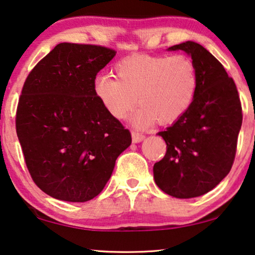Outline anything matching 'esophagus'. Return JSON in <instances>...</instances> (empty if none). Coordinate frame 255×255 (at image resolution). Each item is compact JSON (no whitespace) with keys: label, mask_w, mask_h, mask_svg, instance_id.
<instances>
[{"label":"esophagus","mask_w":255,"mask_h":255,"mask_svg":"<svg viewBox=\"0 0 255 255\" xmlns=\"http://www.w3.org/2000/svg\"><path fill=\"white\" fill-rule=\"evenodd\" d=\"M143 139H145V135L143 134L138 133V132H132V142H134V143L141 142Z\"/></svg>","instance_id":"esophagus-1"}]
</instances>
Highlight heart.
I'll return each mask as SVG.
<instances>
[{
  "instance_id": "heart-1",
  "label": "heart",
  "mask_w": 255,
  "mask_h": 255,
  "mask_svg": "<svg viewBox=\"0 0 255 255\" xmlns=\"http://www.w3.org/2000/svg\"><path fill=\"white\" fill-rule=\"evenodd\" d=\"M117 78L100 75L94 80V93L103 108L116 120H123L138 102L132 124L145 128L155 121L170 124L179 120L194 101L198 69L186 55L124 58L115 65Z\"/></svg>"
}]
</instances>
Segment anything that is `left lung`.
Segmentation results:
<instances>
[{
	"label": "left lung",
	"mask_w": 255,
	"mask_h": 255,
	"mask_svg": "<svg viewBox=\"0 0 255 255\" xmlns=\"http://www.w3.org/2000/svg\"><path fill=\"white\" fill-rule=\"evenodd\" d=\"M183 50L198 69V91L190 109L158 132L167 153L154 164V180L171 197L190 199L212 191L231 170L243 114L237 87L206 48L186 41L168 48Z\"/></svg>",
	"instance_id": "obj_1"
}]
</instances>
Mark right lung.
Returning a JSON list of instances; mask_svg holds the SVG:
<instances>
[{
	"label": "right lung",
	"mask_w": 255,
	"mask_h": 255,
	"mask_svg": "<svg viewBox=\"0 0 255 255\" xmlns=\"http://www.w3.org/2000/svg\"><path fill=\"white\" fill-rule=\"evenodd\" d=\"M116 51L63 42L25 80L16 131L33 180L50 197L85 202L106 186L131 134L94 93L98 72Z\"/></svg>",
	"instance_id": "1"
}]
</instances>
